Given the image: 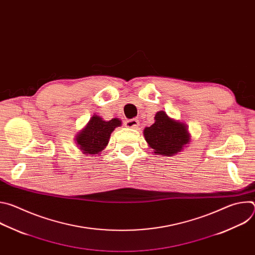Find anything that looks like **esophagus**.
I'll return each mask as SVG.
<instances>
[{
  "instance_id": "34e87169",
  "label": "esophagus",
  "mask_w": 255,
  "mask_h": 255,
  "mask_svg": "<svg viewBox=\"0 0 255 255\" xmlns=\"http://www.w3.org/2000/svg\"><path fill=\"white\" fill-rule=\"evenodd\" d=\"M125 126L127 128H131V129H137L138 126H139V122L138 120L136 119H130V120H127L125 122Z\"/></svg>"
}]
</instances>
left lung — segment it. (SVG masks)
<instances>
[{
    "label": "left lung",
    "mask_w": 255,
    "mask_h": 255,
    "mask_svg": "<svg viewBox=\"0 0 255 255\" xmlns=\"http://www.w3.org/2000/svg\"><path fill=\"white\" fill-rule=\"evenodd\" d=\"M154 120L143 131L153 154L171 156L183 150L191 141L187 125L169 118L164 111L157 112Z\"/></svg>",
    "instance_id": "left-lung-1"
}]
</instances>
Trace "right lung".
Instances as JSON below:
<instances>
[{"mask_svg":"<svg viewBox=\"0 0 255 255\" xmlns=\"http://www.w3.org/2000/svg\"><path fill=\"white\" fill-rule=\"evenodd\" d=\"M119 126H121V121L118 118L105 121L100 116L94 115L86 127L76 136L80 150L87 155L100 154L106 148L111 133Z\"/></svg>","mask_w":255,"mask_h":255,"instance_id":"add662e5","label":"right lung"}]
</instances>
